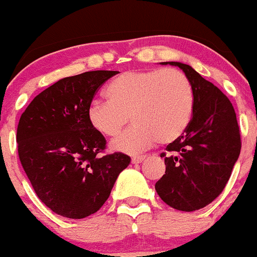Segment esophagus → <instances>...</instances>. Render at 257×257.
I'll use <instances>...</instances> for the list:
<instances>
[{
    "label": "esophagus",
    "mask_w": 257,
    "mask_h": 257,
    "mask_svg": "<svg viewBox=\"0 0 257 257\" xmlns=\"http://www.w3.org/2000/svg\"><path fill=\"white\" fill-rule=\"evenodd\" d=\"M146 159V156H141V157H134V158L131 159L132 164H140V163H142L143 161Z\"/></svg>",
    "instance_id": "34e87169"
}]
</instances>
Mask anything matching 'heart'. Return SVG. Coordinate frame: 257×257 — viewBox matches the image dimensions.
<instances>
[{
    "instance_id": "b5f03b06",
    "label": "heart",
    "mask_w": 257,
    "mask_h": 257,
    "mask_svg": "<svg viewBox=\"0 0 257 257\" xmlns=\"http://www.w3.org/2000/svg\"><path fill=\"white\" fill-rule=\"evenodd\" d=\"M109 100H93L87 110L90 126L106 137L117 136L112 152L136 156L157 142L169 145L180 139L194 114V89L183 72L165 70L127 71L106 88Z\"/></svg>"
}]
</instances>
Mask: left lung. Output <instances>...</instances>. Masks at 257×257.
Returning <instances> with one entry per match:
<instances>
[{
	"mask_svg": "<svg viewBox=\"0 0 257 257\" xmlns=\"http://www.w3.org/2000/svg\"><path fill=\"white\" fill-rule=\"evenodd\" d=\"M178 66L194 89V114L183 136L167 146L165 174L157 181L159 197L173 208L192 212L206 207L224 190L241 141L230 100L191 66Z\"/></svg>",
	"mask_w": 257,
	"mask_h": 257,
	"instance_id": "8db88e82",
	"label": "left lung"
}]
</instances>
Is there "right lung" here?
<instances>
[{
  "label": "right lung",
  "mask_w": 257,
  "mask_h": 257,
  "mask_svg": "<svg viewBox=\"0 0 257 257\" xmlns=\"http://www.w3.org/2000/svg\"><path fill=\"white\" fill-rule=\"evenodd\" d=\"M117 73L89 71L60 79L19 118L22 167L41 202L62 217L81 219L99 211L131 162L117 152L101 157L106 141L87 117L95 93Z\"/></svg>",
  "instance_id": "add662e5"
}]
</instances>
